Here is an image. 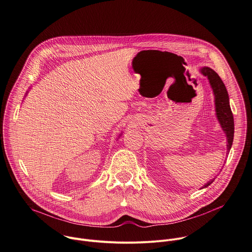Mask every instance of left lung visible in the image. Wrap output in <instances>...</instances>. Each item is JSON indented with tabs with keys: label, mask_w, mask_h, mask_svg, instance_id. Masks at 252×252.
I'll list each match as a JSON object with an SVG mask.
<instances>
[{
	"label": "left lung",
	"mask_w": 252,
	"mask_h": 252,
	"mask_svg": "<svg viewBox=\"0 0 252 252\" xmlns=\"http://www.w3.org/2000/svg\"><path fill=\"white\" fill-rule=\"evenodd\" d=\"M201 73L206 76L209 80V83L213 89V93L215 95V105H216V114L217 118L220 124V127L222 128L225 136H226V148L227 153L229 152L232 141H233V133H234V123H233V116L232 112L229 106L228 101V94L227 91L225 89L224 84L219 77V75L212 70L211 68L204 67L201 70ZM213 180H210L208 183H206L202 188H205L209 186Z\"/></svg>",
	"instance_id": "left-lung-1"
}]
</instances>
